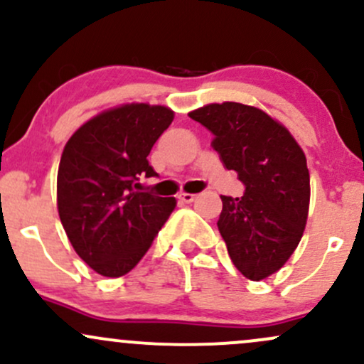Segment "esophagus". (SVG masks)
Masks as SVG:
<instances>
[{
	"instance_id": "34e87169",
	"label": "esophagus",
	"mask_w": 364,
	"mask_h": 364,
	"mask_svg": "<svg viewBox=\"0 0 364 364\" xmlns=\"http://www.w3.org/2000/svg\"><path fill=\"white\" fill-rule=\"evenodd\" d=\"M178 198H179V202H183V203H191L196 198V195H193V193H179Z\"/></svg>"
}]
</instances>
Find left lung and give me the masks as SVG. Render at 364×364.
I'll return each instance as SVG.
<instances>
[{
  "mask_svg": "<svg viewBox=\"0 0 364 364\" xmlns=\"http://www.w3.org/2000/svg\"><path fill=\"white\" fill-rule=\"evenodd\" d=\"M215 135L212 147L245 185L241 198L220 196L217 228L236 269L252 281L269 277L301 240L310 207V173L298 141L267 112L240 102L191 111Z\"/></svg>",
  "mask_w": 364,
  "mask_h": 364,
  "instance_id": "obj_1",
  "label": "left lung"
}]
</instances>
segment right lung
Instances as JSON below:
<instances>
[{"label":"right lung","mask_w":364,"mask_h":364,"mask_svg":"<svg viewBox=\"0 0 364 364\" xmlns=\"http://www.w3.org/2000/svg\"><path fill=\"white\" fill-rule=\"evenodd\" d=\"M164 106L124 104L82 124L58 169V212L70 243L90 269L121 277L141 260L176 207L173 196L136 191L157 173L147 156L169 128Z\"/></svg>","instance_id":"obj_1"}]
</instances>
